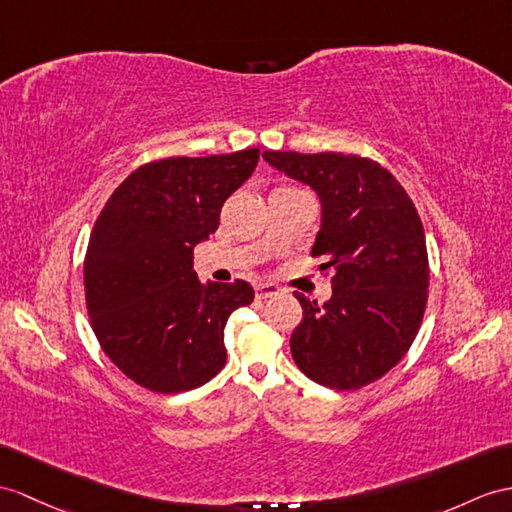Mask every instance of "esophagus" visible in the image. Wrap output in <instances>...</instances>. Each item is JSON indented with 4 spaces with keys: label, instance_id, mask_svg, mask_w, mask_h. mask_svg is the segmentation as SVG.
<instances>
[{
    "label": "esophagus",
    "instance_id": "1",
    "mask_svg": "<svg viewBox=\"0 0 512 512\" xmlns=\"http://www.w3.org/2000/svg\"><path fill=\"white\" fill-rule=\"evenodd\" d=\"M256 297L258 299H269V297H276L280 293V289L276 284H269V282H263V284H256Z\"/></svg>",
    "mask_w": 512,
    "mask_h": 512
}]
</instances>
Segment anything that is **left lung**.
Segmentation results:
<instances>
[{
    "label": "left lung",
    "mask_w": 512,
    "mask_h": 512,
    "mask_svg": "<svg viewBox=\"0 0 512 512\" xmlns=\"http://www.w3.org/2000/svg\"><path fill=\"white\" fill-rule=\"evenodd\" d=\"M273 169L310 186L321 223L313 256H326L332 297L295 293L304 319L291 334L295 365L339 391L360 389L400 363L428 302V252L404 186L378 162L352 154L263 152Z\"/></svg>",
    "instance_id": "8db88e82"
}]
</instances>
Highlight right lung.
I'll return each mask as SVG.
<instances>
[{
	"instance_id": "1",
	"label": "right lung",
	"mask_w": 512,
	"mask_h": 512,
	"mask_svg": "<svg viewBox=\"0 0 512 512\" xmlns=\"http://www.w3.org/2000/svg\"><path fill=\"white\" fill-rule=\"evenodd\" d=\"M260 152L165 158L132 171L99 213L84 258L86 308L106 356L156 393L197 389L226 365L223 328L254 302L245 280L202 284L195 245Z\"/></svg>"
}]
</instances>
